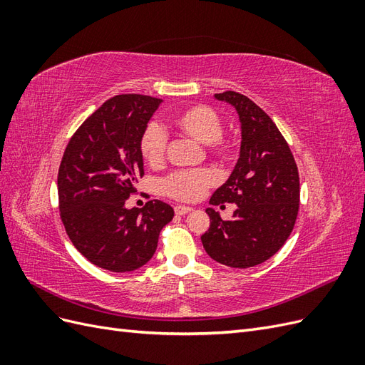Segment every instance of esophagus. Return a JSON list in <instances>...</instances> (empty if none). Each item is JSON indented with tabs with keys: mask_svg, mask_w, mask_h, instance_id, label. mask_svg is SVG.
<instances>
[{
	"mask_svg": "<svg viewBox=\"0 0 365 365\" xmlns=\"http://www.w3.org/2000/svg\"><path fill=\"white\" fill-rule=\"evenodd\" d=\"M192 210H193L192 207H187V205H175V213H176V215H180V216L187 215V213H190Z\"/></svg>",
	"mask_w": 365,
	"mask_h": 365,
	"instance_id": "34e87169",
	"label": "esophagus"
}]
</instances>
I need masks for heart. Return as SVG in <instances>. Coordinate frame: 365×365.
<instances>
[{"label": "heart", "mask_w": 365, "mask_h": 365, "mask_svg": "<svg viewBox=\"0 0 365 365\" xmlns=\"http://www.w3.org/2000/svg\"><path fill=\"white\" fill-rule=\"evenodd\" d=\"M173 126L182 135L205 145L208 155L219 161L228 160L233 153V146L222 135V120L212 106L192 105L182 109L173 117ZM165 149L168 135L164 129L157 123L149 125L140 138L141 157L152 168H158L164 163ZM215 182V173L207 169L173 172L161 181V190L173 200L190 202L201 197Z\"/></svg>", "instance_id": "b5f03b06"}]
</instances>
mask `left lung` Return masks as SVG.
Masks as SVG:
<instances>
[{
    "label": "left lung",
    "instance_id": "1",
    "mask_svg": "<svg viewBox=\"0 0 365 365\" xmlns=\"http://www.w3.org/2000/svg\"><path fill=\"white\" fill-rule=\"evenodd\" d=\"M215 97L236 108L242 143L235 170L210 202L237 207L227 220L207 208L210 228L201 240L213 260L231 268H251L272 257L292 233L300 207V178L289 145L260 106L236 91Z\"/></svg>",
    "mask_w": 365,
    "mask_h": 365
}]
</instances>
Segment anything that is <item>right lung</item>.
<instances>
[{"label":"right lung","instance_id":"add662e5","mask_svg":"<svg viewBox=\"0 0 365 365\" xmlns=\"http://www.w3.org/2000/svg\"><path fill=\"white\" fill-rule=\"evenodd\" d=\"M161 102L143 94L111 97L65 148L58 173L61 219L76 250L98 268H141L173 219V208L160 200L125 207L145 175L140 138Z\"/></svg>","mask_w":365,"mask_h":365}]
</instances>
